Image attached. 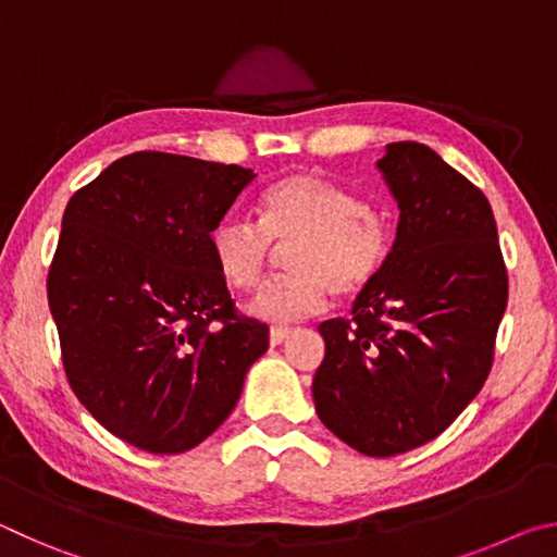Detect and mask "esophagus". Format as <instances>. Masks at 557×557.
<instances>
[{
  "instance_id": "obj_1",
  "label": "esophagus",
  "mask_w": 557,
  "mask_h": 557,
  "mask_svg": "<svg viewBox=\"0 0 557 557\" xmlns=\"http://www.w3.org/2000/svg\"><path fill=\"white\" fill-rule=\"evenodd\" d=\"M287 336H289V329L287 326H272L270 329V344L272 346H280Z\"/></svg>"
}]
</instances>
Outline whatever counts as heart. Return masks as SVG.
Here are the masks:
<instances>
[{"instance_id": "1", "label": "heart", "mask_w": 557, "mask_h": 557, "mask_svg": "<svg viewBox=\"0 0 557 557\" xmlns=\"http://www.w3.org/2000/svg\"><path fill=\"white\" fill-rule=\"evenodd\" d=\"M287 245L292 272L252 299V312L277 324L322 312L332 292L338 299L361 295L388 260L391 233L381 211L314 172L272 184L260 199V221L225 215L211 231L215 268L240 292L256 289Z\"/></svg>"}]
</instances>
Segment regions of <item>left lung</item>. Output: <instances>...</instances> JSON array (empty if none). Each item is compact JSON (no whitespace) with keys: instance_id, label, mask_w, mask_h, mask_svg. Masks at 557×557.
I'll use <instances>...</instances> for the list:
<instances>
[{"instance_id":"1","label":"left lung","mask_w":557,"mask_h":557,"mask_svg":"<svg viewBox=\"0 0 557 557\" xmlns=\"http://www.w3.org/2000/svg\"><path fill=\"white\" fill-rule=\"evenodd\" d=\"M379 169L400 221L383 270L351 317L319 324L317 414L348 447L393 457L442 435L494 363L508 272L482 188L420 143H393Z\"/></svg>"}]
</instances>
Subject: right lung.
<instances>
[{"instance_id":"obj_1","label":"right lung","mask_w":557,"mask_h":557,"mask_svg":"<svg viewBox=\"0 0 557 557\" xmlns=\"http://www.w3.org/2000/svg\"><path fill=\"white\" fill-rule=\"evenodd\" d=\"M256 174L135 152L65 206L46 292L61 361L86 410L127 445L178 455L213 435L268 351L238 312L211 231Z\"/></svg>"}]
</instances>
